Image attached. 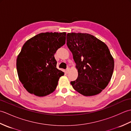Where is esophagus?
<instances>
[{"mask_svg":"<svg viewBox=\"0 0 131 131\" xmlns=\"http://www.w3.org/2000/svg\"><path fill=\"white\" fill-rule=\"evenodd\" d=\"M69 71H70V68H68L67 69H66V73H68L69 72Z\"/></svg>","mask_w":131,"mask_h":131,"instance_id":"1","label":"esophagus"}]
</instances>
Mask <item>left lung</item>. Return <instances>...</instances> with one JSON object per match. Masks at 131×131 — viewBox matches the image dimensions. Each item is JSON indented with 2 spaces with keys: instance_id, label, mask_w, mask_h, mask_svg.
Returning <instances> with one entry per match:
<instances>
[{
  "instance_id": "8db88e82",
  "label": "left lung",
  "mask_w": 131,
  "mask_h": 131,
  "mask_svg": "<svg viewBox=\"0 0 131 131\" xmlns=\"http://www.w3.org/2000/svg\"><path fill=\"white\" fill-rule=\"evenodd\" d=\"M66 41L78 72L77 79L70 82L73 88L84 96L101 93L110 81L114 68L106 44L87 33H68Z\"/></svg>"
}]
</instances>
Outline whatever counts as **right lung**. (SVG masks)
<instances>
[{
  "instance_id": "add662e5",
  "label": "right lung",
  "mask_w": 131,
  "mask_h": 131,
  "mask_svg": "<svg viewBox=\"0 0 131 131\" xmlns=\"http://www.w3.org/2000/svg\"><path fill=\"white\" fill-rule=\"evenodd\" d=\"M65 32H41L27 40L17 58L19 81L26 91L39 97L56 88L63 71L56 68L54 54L65 43Z\"/></svg>"
}]
</instances>
